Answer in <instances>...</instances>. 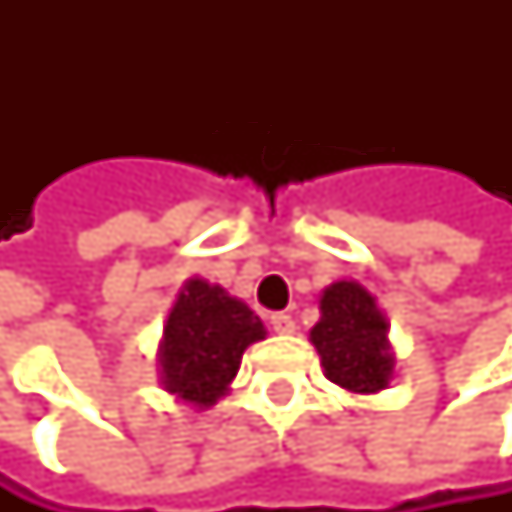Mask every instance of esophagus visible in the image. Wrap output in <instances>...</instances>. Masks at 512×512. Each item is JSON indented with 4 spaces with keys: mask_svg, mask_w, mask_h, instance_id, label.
<instances>
[{
    "mask_svg": "<svg viewBox=\"0 0 512 512\" xmlns=\"http://www.w3.org/2000/svg\"><path fill=\"white\" fill-rule=\"evenodd\" d=\"M270 325H273L276 334H294V319L288 313H273L270 316Z\"/></svg>",
    "mask_w": 512,
    "mask_h": 512,
    "instance_id": "34e87169",
    "label": "esophagus"
}]
</instances>
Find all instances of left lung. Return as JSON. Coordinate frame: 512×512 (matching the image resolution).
<instances>
[{
  "label": "left lung",
  "instance_id": "1",
  "mask_svg": "<svg viewBox=\"0 0 512 512\" xmlns=\"http://www.w3.org/2000/svg\"><path fill=\"white\" fill-rule=\"evenodd\" d=\"M310 344L331 384L353 396H375L396 375L390 322L378 298L356 279H338L319 294Z\"/></svg>",
  "mask_w": 512,
  "mask_h": 512
}]
</instances>
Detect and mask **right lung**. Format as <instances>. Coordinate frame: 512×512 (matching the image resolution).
I'll return each mask as SVG.
<instances>
[{"mask_svg":"<svg viewBox=\"0 0 512 512\" xmlns=\"http://www.w3.org/2000/svg\"><path fill=\"white\" fill-rule=\"evenodd\" d=\"M264 338V322L245 301L202 276H190L162 328L159 384L178 402L205 411L230 393L242 353Z\"/></svg>","mask_w":512,"mask_h":512,"instance_id":"1","label":"right lung"}]
</instances>
